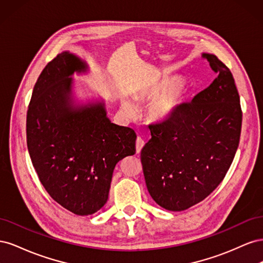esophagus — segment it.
Segmentation results:
<instances>
[{
  "instance_id": "1",
  "label": "esophagus",
  "mask_w": 263,
  "mask_h": 263,
  "mask_svg": "<svg viewBox=\"0 0 263 263\" xmlns=\"http://www.w3.org/2000/svg\"><path fill=\"white\" fill-rule=\"evenodd\" d=\"M144 146H145L144 139L138 137L136 139V151H137V154H140V151H141V149H142V147H144Z\"/></svg>"
}]
</instances>
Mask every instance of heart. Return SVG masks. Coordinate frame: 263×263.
Wrapping results in <instances>:
<instances>
[{"label":"heart","mask_w":263,"mask_h":263,"mask_svg":"<svg viewBox=\"0 0 263 263\" xmlns=\"http://www.w3.org/2000/svg\"><path fill=\"white\" fill-rule=\"evenodd\" d=\"M180 83V79H176V80L170 81H162L151 87L147 92H145L142 97L148 100H156L158 98H160L164 93L172 90L173 87H176ZM187 94L189 92L184 89H178L165 94L164 97L156 101L154 104L150 106L149 117L153 119V121L158 122L169 119L180 108L183 103L185 102ZM123 109L125 110V113L129 116H133L135 113V107L129 101L123 102Z\"/></svg>","instance_id":"1"}]
</instances>
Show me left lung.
Segmentation results:
<instances>
[{
	"label": "left lung",
	"mask_w": 263,
	"mask_h": 263,
	"mask_svg": "<svg viewBox=\"0 0 263 263\" xmlns=\"http://www.w3.org/2000/svg\"><path fill=\"white\" fill-rule=\"evenodd\" d=\"M216 78L172 117L150 124L140 160L149 194L180 212L202 202L224 180L239 145L242 112L230 70L203 53Z\"/></svg>",
	"instance_id": "left-lung-1"
}]
</instances>
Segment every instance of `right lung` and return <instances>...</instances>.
<instances>
[{"label": "right lung", "mask_w": 263, "mask_h": 263, "mask_svg": "<svg viewBox=\"0 0 263 263\" xmlns=\"http://www.w3.org/2000/svg\"><path fill=\"white\" fill-rule=\"evenodd\" d=\"M85 70L68 51L48 62L26 118L27 148L39 181L53 201L80 216L104 206L116 163L136 153L134 129L110 123L104 103L73 106L68 77Z\"/></svg>", "instance_id": "add662e5"}]
</instances>
